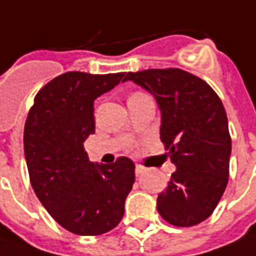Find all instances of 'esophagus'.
<instances>
[{
    "mask_svg": "<svg viewBox=\"0 0 256 256\" xmlns=\"http://www.w3.org/2000/svg\"><path fill=\"white\" fill-rule=\"evenodd\" d=\"M146 171H147V168L142 166V165H137V166H136V175H137V176H142Z\"/></svg>",
    "mask_w": 256,
    "mask_h": 256,
    "instance_id": "esophagus-1",
    "label": "esophagus"
}]
</instances>
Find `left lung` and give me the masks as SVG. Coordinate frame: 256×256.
I'll return each instance as SVG.
<instances>
[{
    "instance_id": "1",
    "label": "left lung",
    "mask_w": 256,
    "mask_h": 256,
    "mask_svg": "<svg viewBox=\"0 0 256 256\" xmlns=\"http://www.w3.org/2000/svg\"><path fill=\"white\" fill-rule=\"evenodd\" d=\"M161 109V142L176 171L157 210L172 226L192 227L214 212L230 175L231 137L222 99L202 78L180 68L128 72Z\"/></svg>"
}]
</instances>
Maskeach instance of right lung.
Returning <instances> with one entry per match:
<instances>
[{"mask_svg":"<svg viewBox=\"0 0 256 256\" xmlns=\"http://www.w3.org/2000/svg\"><path fill=\"white\" fill-rule=\"evenodd\" d=\"M123 77L124 72H64L36 94L26 118L24 148L33 190L48 214L72 234L114 230L134 184L130 158L94 165L82 144L95 133L94 100Z\"/></svg>","mask_w":256,"mask_h":256,"instance_id":"1","label":"right lung"}]
</instances>
